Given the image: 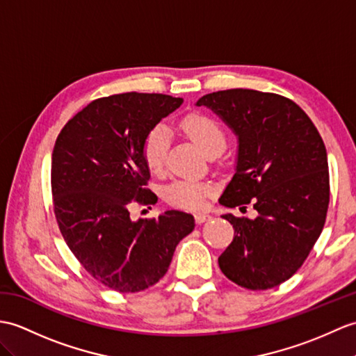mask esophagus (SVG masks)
Returning <instances> with one entry per match:
<instances>
[{"mask_svg":"<svg viewBox=\"0 0 356 356\" xmlns=\"http://www.w3.org/2000/svg\"><path fill=\"white\" fill-rule=\"evenodd\" d=\"M194 218H195V222H197V225H202V222H204V221H208V220L211 218V216H209V213L197 212V213H195V216H194Z\"/></svg>","mask_w":356,"mask_h":356,"instance_id":"1","label":"esophagus"}]
</instances>
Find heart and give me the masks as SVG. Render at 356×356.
<instances>
[{
    "instance_id": "obj_1",
    "label": "heart",
    "mask_w": 356,
    "mask_h": 356,
    "mask_svg": "<svg viewBox=\"0 0 356 356\" xmlns=\"http://www.w3.org/2000/svg\"><path fill=\"white\" fill-rule=\"evenodd\" d=\"M181 129L208 154L212 150L226 147V134L220 124L208 115L194 112L181 120ZM170 144V131L165 124H156L148 130L143 143V156L147 167L153 172L162 171ZM211 186L193 179H176L165 185L162 195L170 204L184 209H198L211 197Z\"/></svg>"
}]
</instances>
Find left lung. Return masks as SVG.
<instances>
[{
    "instance_id": "8db88e82",
    "label": "left lung",
    "mask_w": 356,
    "mask_h": 356,
    "mask_svg": "<svg viewBox=\"0 0 356 356\" xmlns=\"http://www.w3.org/2000/svg\"><path fill=\"white\" fill-rule=\"evenodd\" d=\"M195 104L209 107L238 138L235 175L218 202L226 208L252 203L258 212L253 220L222 216L235 236L218 266L247 290L277 286L302 267L325 226L323 139L299 106L277 94L227 89Z\"/></svg>"
}]
</instances>
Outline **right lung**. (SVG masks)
I'll return each mask as SVG.
<instances>
[{
	"label": "right lung",
	"instance_id": "1",
	"mask_svg": "<svg viewBox=\"0 0 356 356\" xmlns=\"http://www.w3.org/2000/svg\"><path fill=\"white\" fill-rule=\"evenodd\" d=\"M184 98L126 92L98 98L72 117L56 139L51 158L54 213L70 250L111 290L138 293L159 282L176 245L194 230V217L167 211L130 218L134 203L158 202L145 185L143 156L148 130Z\"/></svg>",
	"mask_w": 356,
	"mask_h": 356
}]
</instances>
